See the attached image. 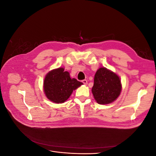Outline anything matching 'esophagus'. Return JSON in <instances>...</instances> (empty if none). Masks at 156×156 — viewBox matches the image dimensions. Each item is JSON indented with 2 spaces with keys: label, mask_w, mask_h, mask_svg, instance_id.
Returning <instances> with one entry per match:
<instances>
[{
  "label": "esophagus",
  "mask_w": 156,
  "mask_h": 156,
  "mask_svg": "<svg viewBox=\"0 0 156 156\" xmlns=\"http://www.w3.org/2000/svg\"><path fill=\"white\" fill-rule=\"evenodd\" d=\"M82 82H83V83L84 84H87V83H88L86 79H84V80H83Z\"/></svg>",
  "instance_id": "esophagus-1"
}]
</instances>
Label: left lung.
<instances>
[{"label": "left lung", "instance_id": "obj_1", "mask_svg": "<svg viewBox=\"0 0 156 156\" xmlns=\"http://www.w3.org/2000/svg\"><path fill=\"white\" fill-rule=\"evenodd\" d=\"M122 91L120 77L105 67L100 68L94 76L92 92L96 102L107 105L115 101Z\"/></svg>", "mask_w": 156, "mask_h": 156}]
</instances>
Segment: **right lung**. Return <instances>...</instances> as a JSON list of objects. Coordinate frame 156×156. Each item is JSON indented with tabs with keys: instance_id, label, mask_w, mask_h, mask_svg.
<instances>
[{
	"instance_id": "right-lung-1",
	"label": "right lung",
	"mask_w": 156,
	"mask_h": 156,
	"mask_svg": "<svg viewBox=\"0 0 156 156\" xmlns=\"http://www.w3.org/2000/svg\"><path fill=\"white\" fill-rule=\"evenodd\" d=\"M83 83L71 78L64 68H56L46 74L44 81V92L47 98L55 103H62Z\"/></svg>"
}]
</instances>
